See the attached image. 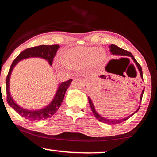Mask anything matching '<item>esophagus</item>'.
<instances>
[{
  "mask_svg": "<svg viewBox=\"0 0 157 157\" xmlns=\"http://www.w3.org/2000/svg\"><path fill=\"white\" fill-rule=\"evenodd\" d=\"M82 80L84 82V86H87L88 85V81L87 79H82Z\"/></svg>",
  "mask_w": 157,
  "mask_h": 157,
  "instance_id": "1",
  "label": "esophagus"
}]
</instances>
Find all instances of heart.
Returning <instances> with one entry per match:
<instances>
[{"instance_id":"obj_1","label":"heart","mask_w":157,"mask_h":157,"mask_svg":"<svg viewBox=\"0 0 157 157\" xmlns=\"http://www.w3.org/2000/svg\"><path fill=\"white\" fill-rule=\"evenodd\" d=\"M106 57V51L101 48L95 49L93 47L79 46L64 51L59 57V63L66 69L79 70L87 66L90 68L99 67Z\"/></svg>"}]
</instances>
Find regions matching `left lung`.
<instances>
[{
  "label": "left lung",
  "instance_id": "1",
  "mask_svg": "<svg viewBox=\"0 0 157 157\" xmlns=\"http://www.w3.org/2000/svg\"><path fill=\"white\" fill-rule=\"evenodd\" d=\"M109 50H110V52H111L112 55H114V56L131 57L132 59H133L134 63H135L136 67H137L139 71H140L141 78H142V79H143V73H142V67H141L140 65L138 63V62L136 60V59L134 58V56H132V54L131 53V52H129V51H127V50H125L124 49H122V48H119L118 46H117L115 45H113V44H112V45H109ZM144 89H143L142 92V94H141V95H140V103H141V101H142V96H143V93H144ZM88 100H89V103H90V107H91V109H92V112H93L94 117H95L98 119V120L100 121V122H101L105 123V124H116L123 122L124 121L128 120V119H129L130 117L135 114L136 112H137L139 109H140V107H139L138 109H136V111L134 112V113L130 114L129 116L127 117H124V118H122V119H115V120H114V119H109V118L105 117H102L101 115H100V114L98 113V112L96 111L94 104H93V102H92V100H91V98H90V97H88Z\"/></svg>",
  "mask_w": 157,
  "mask_h": 157
}]
</instances>
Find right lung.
I'll use <instances>...</instances> for the list:
<instances>
[{
    "mask_svg": "<svg viewBox=\"0 0 157 157\" xmlns=\"http://www.w3.org/2000/svg\"><path fill=\"white\" fill-rule=\"evenodd\" d=\"M59 48L58 45H39L36 47H33L28 48L21 52L18 55L16 58L13 62L11 66H10L9 72L6 78V92H7V101L10 107H11L15 111H16L20 115L25 118L26 120L30 121H40L44 120L45 119L50 118L53 115L57 112V110L60 107L62 102L64 100L65 92L70 87V83L72 81V79L63 82L59 84L58 87H57V92L55 94L53 100H52L49 105L46 106L42 109L33 110V109H28L21 107L15 102L11 97L10 93V78L13 68L17 65L19 61L23 59L30 58V57H40V58L45 59L49 63L50 65H52V60H53L54 57Z\"/></svg>",
    "mask_w": 157,
    "mask_h": 157,
    "instance_id": "right-lung-1",
    "label": "right lung"
}]
</instances>
